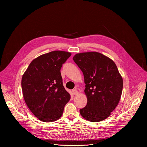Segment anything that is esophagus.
Here are the masks:
<instances>
[{"mask_svg": "<svg viewBox=\"0 0 147 147\" xmlns=\"http://www.w3.org/2000/svg\"><path fill=\"white\" fill-rule=\"evenodd\" d=\"M72 93H73V95H77L79 94V91H78V90H77V89H73V90H72Z\"/></svg>", "mask_w": 147, "mask_h": 147, "instance_id": "obj_1", "label": "esophagus"}]
</instances>
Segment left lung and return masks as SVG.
<instances>
[{"label": "left lung", "instance_id": "left-lung-1", "mask_svg": "<svg viewBox=\"0 0 147 147\" xmlns=\"http://www.w3.org/2000/svg\"><path fill=\"white\" fill-rule=\"evenodd\" d=\"M73 60L82 71L88 102L80 110L82 116L98 122L109 117L118 105L123 79L114 62L96 52L77 53Z\"/></svg>", "mask_w": 147, "mask_h": 147}]
</instances>
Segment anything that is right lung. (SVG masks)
<instances>
[{"label":"right lung","mask_w":147,"mask_h":147,"mask_svg":"<svg viewBox=\"0 0 147 147\" xmlns=\"http://www.w3.org/2000/svg\"><path fill=\"white\" fill-rule=\"evenodd\" d=\"M71 53L55 51L34 59L21 80L23 97L30 110L40 120L53 122L63 115L70 99L65 89L61 68Z\"/></svg>","instance_id":"obj_1"}]
</instances>
